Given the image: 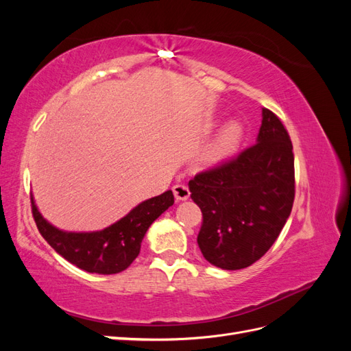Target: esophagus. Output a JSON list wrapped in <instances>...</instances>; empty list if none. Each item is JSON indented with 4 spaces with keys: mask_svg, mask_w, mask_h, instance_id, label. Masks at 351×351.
Wrapping results in <instances>:
<instances>
[{
    "mask_svg": "<svg viewBox=\"0 0 351 351\" xmlns=\"http://www.w3.org/2000/svg\"><path fill=\"white\" fill-rule=\"evenodd\" d=\"M173 193L177 200H187L190 197V190L186 184H176L173 187Z\"/></svg>",
    "mask_w": 351,
    "mask_h": 351,
    "instance_id": "obj_1",
    "label": "esophagus"
}]
</instances>
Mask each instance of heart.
Segmentation results:
<instances>
[{
    "label": "heart",
    "instance_id": "1",
    "mask_svg": "<svg viewBox=\"0 0 351 351\" xmlns=\"http://www.w3.org/2000/svg\"><path fill=\"white\" fill-rule=\"evenodd\" d=\"M243 129L239 123H230L222 129L218 136L209 145L205 154V159L208 162H218L221 159H226L231 154L237 151L241 142Z\"/></svg>",
    "mask_w": 351,
    "mask_h": 351
}]
</instances>
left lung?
<instances>
[{"instance_id": "obj_1", "label": "left lung", "mask_w": 351, "mask_h": 351, "mask_svg": "<svg viewBox=\"0 0 351 351\" xmlns=\"http://www.w3.org/2000/svg\"><path fill=\"white\" fill-rule=\"evenodd\" d=\"M294 155L289 132L262 108L256 143L189 182L202 210L204 258L221 269L250 267L278 239L294 202Z\"/></svg>"}]
</instances>
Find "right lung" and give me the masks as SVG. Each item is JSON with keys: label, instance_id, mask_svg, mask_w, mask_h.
Masks as SVG:
<instances>
[{"label": "right lung", "instance_id": "1", "mask_svg": "<svg viewBox=\"0 0 351 351\" xmlns=\"http://www.w3.org/2000/svg\"><path fill=\"white\" fill-rule=\"evenodd\" d=\"M32 214L49 246L77 268L92 274H119L127 269L141 252V244L152 222L174 204L171 190L147 199L115 224L101 231L70 232L54 227L40 215L34 196Z\"/></svg>", "mask_w": 351, "mask_h": 351}]
</instances>
